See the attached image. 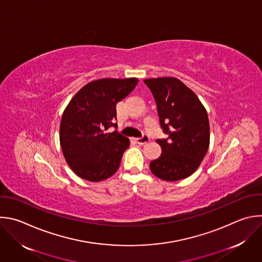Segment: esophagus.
<instances>
[{
    "label": "esophagus",
    "instance_id": "esophagus-1",
    "mask_svg": "<svg viewBox=\"0 0 262 262\" xmlns=\"http://www.w3.org/2000/svg\"><path fill=\"white\" fill-rule=\"evenodd\" d=\"M136 140V142L138 143V144H141V145H143V144H146V143H148L149 142V137L147 136V135H144L142 138H137V139H135Z\"/></svg>",
    "mask_w": 262,
    "mask_h": 262
}]
</instances>
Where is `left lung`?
Returning <instances> with one entry per match:
<instances>
[{
	"label": "left lung",
	"mask_w": 262,
	"mask_h": 262,
	"mask_svg": "<svg viewBox=\"0 0 262 262\" xmlns=\"http://www.w3.org/2000/svg\"><path fill=\"white\" fill-rule=\"evenodd\" d=\"M166 139H158L160 156L150 162L153 175L164 181L185 179L198 169L210 145L208 113L198 96L175 77L145 79Z\"/></svg>",
	"instance_id": "1"
}]
</instances>
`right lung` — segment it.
I'll use <instances>...</instances> for the list:
<instances>
[{"label":"right lung","instance_id":"obj_1","mask_svg":"<svg viewBox=\"0 0 262 262\" xmlns=\"http://www.w3.org/2000/svg\"><path fill=\"white\" fill-rule=\"evenodd\" d=\"M138 78L94 80L84 85L66 107L59 126L64 159L76 175L104 181L117 171L129 140L108 129L115 126L116 104L137 86Z\"/></svg>","mask_w":262,"mask_h":262}]
</instances>
